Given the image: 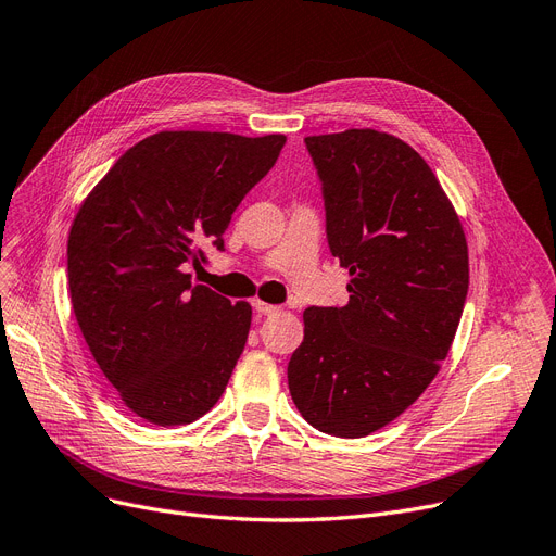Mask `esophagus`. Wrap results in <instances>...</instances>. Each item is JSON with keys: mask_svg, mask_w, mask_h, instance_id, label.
Listing matches in <instances>:
<instances>
[{"mask_svg": "<svg viewBox=\"0 0 556 556\" xmlns=\"http://www.w3.org/2000/svg\"><path fill=\"white\" fill-rule=\"evenodd\" d=\"M254 308H256V313H261V316H275V313L279 311V306H275V304H265V302H254Z\"/></svg>", "mask_w": 556, "mask_h": 556, "instance_id": "34e87169", "label": "esophagus"}]
</instances>
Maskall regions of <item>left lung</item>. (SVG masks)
I'll list each match as a JSON object with an SVG mask.
<instances>
[{
    "mask_svg": "<svg viewBox=\"0 0 556 556\" xmlns=\"http://www.w3.org/2000/svg\"><path fill=\"white\" fill-rule=\"evenodd\" d=\"M327 243L352 279L345 306L304 311L288 389L308 425L361 439L439 372L468 295V245L425 159L375 129L306 136Z\"/></svg>",
    "mask_w": 556,
    "mask_h": 556,
    "instance_id": "1",
    "label": "left lung"
}]
</instances>
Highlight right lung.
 I'll return each mask as SVG.
<instances>
[{
	"mask_svg": "<svg viewBox=\"0 0 556 556\" xmlns=\"http://www.w3.org/2000/svg\"><path fill=\"white\" fill-rule=\"evenodd\" d=\"M286 136L161 131L115 161L67 238L72 308L86 343L136 416L188 425L220 400L252 306L195 286L186 265L225 250V229L270 173Z\"/></svg>",
	"mask_w": 556,
	"mask_h": 556,
	"instance_id": "obj_1",
	"label": "right lung"
}]
</instances>
